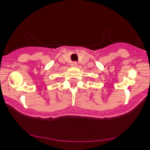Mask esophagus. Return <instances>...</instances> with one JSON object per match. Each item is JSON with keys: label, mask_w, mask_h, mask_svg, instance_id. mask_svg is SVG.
I'll return each instance as SVG.
<instances>
[{"label": "esophagus", "mask_w": 150, "mask_h": 150, "mask_svg": "<svg viewBox=\"0 0 150 150\" xmlns=\"http://www.w3.org/2000/svg\"><path fill=\"white\" fill-rule=\"evenodd\" d=\"M71 66L72 67H77V62H73V63H71Z\"/></svg>", "instance_id": "1"}]
</instances>
